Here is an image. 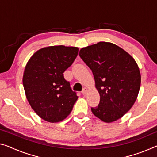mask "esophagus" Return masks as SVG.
Listing matches in <instances>:
<instances>
[{"label":"esophagus","mask_w":157,"mask_h":157,"mask_svg":"<svg viewBox=\"0 0 157 157\" xmlns=\"http://www.w3.org/2000/svg\"><path fill=\"white\" fill-rule=\"evenodd\" d=\"M87 91H88V89H87L86 88H85V87H84V88H83V90H82V94H83V95H86V93H87Z\"/></svg>","instance_id":"34e87169"}]
</instances>
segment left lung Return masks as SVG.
Here are the masks:
<instances>
[{"mask_svg": "<svg viewBox=\"0 0 157 157\" xmlns=\"http://www.w3.org/2000/svg\"><path fill=\"white\" fill-rule=\"evenodd\" d=\"M79 56L93 74L100 94L93 114L106 123L115 121L128 112L137 100L141 75L131 55L118 45L101 41L79 51Z\"/></svg>", "mask_w": 157, "mask_h": 157, "instance_id": "left-lung-1", "label": "left lung"}]
</instances>
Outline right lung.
<instances>
[{
    "label": "right lung",
    "mask_w": 157,
    "mask_h": 157,
    "mask_svg": "<svg viewBox=\"0 0 157 157\" xmlns=\"http://www.w3.org/2000/svg\"><path fill=\"white\" fill-rule=\"evenodd\" d=\"M78 52L77 47L43 48L26 64L22 78L26 98L38 117L48 122L57 123L66 119L78 98L63 74Z\"/></svg>",
    "instance_id": "right-lung-1"
}]
</instances>
